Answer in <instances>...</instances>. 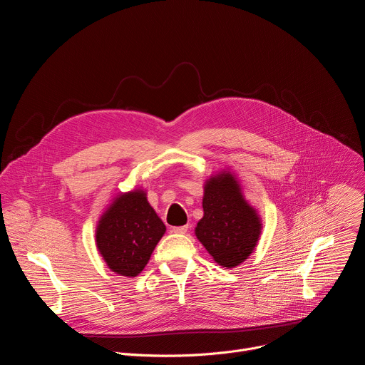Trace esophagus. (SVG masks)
I'll list each match as a JSON object with an SVG mask.
<instances>
[{
	"mask_svg": "<svg viewBox=\"0 0 365 365\" xmlns=\"http://www.w3.org/2000/svg\"><path fill=\"white\" fill-rule=\"evenodd\" d=\"M173 232L177 235H184L188 232V226H180V227H173Z\"/></svg>",
	"mask_w": 365,
	"mask_h": 365,
	"instance_id": "1",
	"label": "esophagus"
}]
</instances>
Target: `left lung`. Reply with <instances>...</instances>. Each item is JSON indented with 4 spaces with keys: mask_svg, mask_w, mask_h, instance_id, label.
<instances>
[{
    "mask_svg": "<svg viewBox=\"0 0 365 365\" xmlns=\"http://www.w3.org/2000/svg\"><path fill=\"white\" fill-rule=\"evenodd\" d=\"M202 211L194 233L212 260L232 269L249 259L260 240L262 217L246 200L230 168L211 174L204 181Z\"/></svg>",
    "mask_w": 365,
    "mask_h": 365,
    "instance_id": "left-lung-1",
    "label": "left lung"
}]
</instances>
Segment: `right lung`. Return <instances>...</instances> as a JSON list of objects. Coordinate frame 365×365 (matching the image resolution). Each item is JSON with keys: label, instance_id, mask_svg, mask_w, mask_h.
I'll use <instances>...</instances> for the list:
<instances>
[{"label": "right lung", "instance_id": "1", "mask_svg": "<svg viewBox=\"0 0 365 365\" xmlns=\"http://www.w3.org/2000/svg\"><path fill=\"white\" fill-rule=\"evenodd\" d=\"M167 227L151 207L147 190L118 192L101 214L95 243L106 266L119 276L135 277L151 259Z\"/></svg>", "mask_w": 365, "mask_h": 365}]
</instances>
